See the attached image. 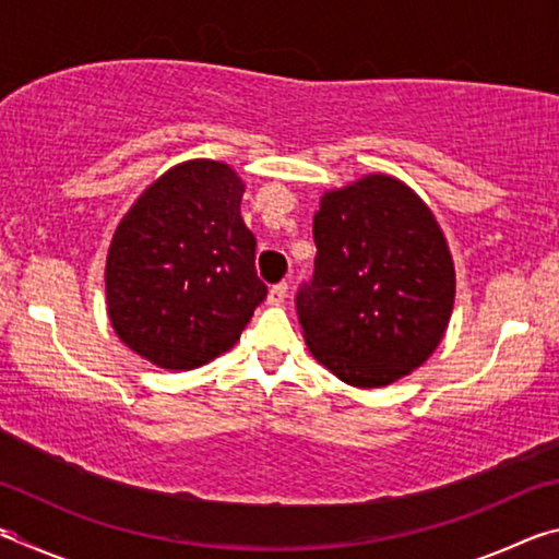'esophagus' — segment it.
I'll return each instance as SVG.
<instances>
[{"label":"esophagus","instance_id":"obj_1","mask_svg":"<svg viewBox=\"0 0 559 559\" xmlns=\"http://www.w3.org/2000/svg\"><path fill=\"white\" fill-rule=\"evenodd\" d=\"M286 296H288L286 283H276V286H271V290H269V302L271 306H281V302L286 300Z\"/></svg>","mask_w":559,"mask_h":559}]
</instances>
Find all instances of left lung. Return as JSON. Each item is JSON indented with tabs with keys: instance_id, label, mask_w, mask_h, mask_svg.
Masks as SVG:
<instances>
[{
	"instance_id": "1",
	"label": "left lung",
	"mask_w": 559,
	"mask_h": 559,
	"mask_svg": "<svg viewBox=\"0 0 559 559\" xmlns=\"http://www.w3.org/2000/svg\"><path fill=\"white\" fill-rule=\"evenodd\" d=\"M316 271L296 308L306 345L337 380L384 386L431 357L447 333L456 273L419 194L367 175L320 197Z\"/></svg>"
}]
</instances>
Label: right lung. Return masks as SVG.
Returning a JSON list of instances; mask_svg holds the SVG:
<instances>
[{"label": "right lung", "instance_id": "add662e5", "mask_svg": "<svg viewBox=\"0 0 559 559\" xmlns=\"http://www.w3.org/2000/svg\"><path fill=\"white\" fill-rule=\"evenodd\" d=\"M241 197L229 165L189 159L122 216L108 249L106 302L132 353L165 370H194L241 337L269 293Z\"/></svg>", "mask_w": 559, "mask_h": 559}]
</instances>
